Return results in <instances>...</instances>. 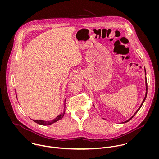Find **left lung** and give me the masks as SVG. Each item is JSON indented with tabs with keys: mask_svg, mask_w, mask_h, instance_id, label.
I'll list each match as a JSON object with an SVG mask.
<instances>
[{
	"mask_svg": "<svg viewBox=\"0 0 159 159\" xmlns=\"http://www.w3.org/2000/svg\"><path fill=\"white\" fill-rule=\"evenodd\" d=\"M145 75H146V70H145ZM145 85H146V93H145V98H144V99L143 100V101H142V104H141V105H140V106L139 107V108L137 109V111H136L135 112V113H134V114L129 119V120H128L127 121H125V122H123V123H127L128 121H130L133 118V116L136 115V114H137V112L140 110V109L141 108V107L142 106V105H143V102H145V99H146V98H147V77H146V76H145Z\"/></svg>",
	"mask_w": 159,
	"mask_h": 159,
	"instance_id": "obj_1",
	"label": "left lung"
}]
</instances>
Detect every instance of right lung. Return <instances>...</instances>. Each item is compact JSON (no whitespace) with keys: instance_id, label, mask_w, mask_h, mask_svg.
Instances as JSON below:
<instances>
[{"instance_id":"obj_1","label":"right lung","mask_w":159,"mask_h":159,"mask_svg":"<svg viewBox=\"0 0 159 159\" xmlns=\"http://www.w3.org/2000/svg\"><path fill=\"white\" fill-rule=\"evenodd\" d=\"M64 114H65V111H63V112H62L61 114H60V115H58L56 118H55L54 120H52V121H43V120H32L33 121H34L35 123L39 124V125H43V126H45V125H50L57 121H58V120L62 119V118L64 116Z\"/></svg>"}]
</instances>
